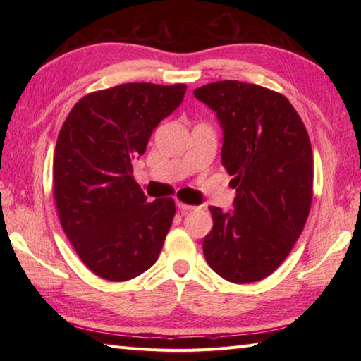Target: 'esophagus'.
Here are the masks:
<instances>
[{"mask_svg":"<svg viewBox=\"0 0 361 361\" xmlns=\"http://www.w3.org/2000/svg\"><path fill=\"white\" fill-rule=\"evenodd\" d=\"M176 206H178V209H180L181 212H188V211H192V209H194V206L186 204V203H181V202L176 203Z\"/></svg>","mask_w":361,"mask_h":361,"instance_id":"34e87169","label":"esophagus"}]
</instances>
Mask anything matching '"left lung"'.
Instances as JSON below:
<instances>
[{"label":"left lung","instance_id":"1","mask_svg":"<svg viewBox=\"0 0 361 361\" xmlns=\"http://www.w3.org/2000/svg\"><path fill=\"white\" fill-rule=\"evenodd\" d=\"M194 96L216 111L224 130L221 164L234 175L233 209L209 206L214 226L203 255L221 278H267L290 255L309 217L312 145L286 96L239 80L214 82Z\"/></svg>","mask_w":361,"mask_h":361}]
</instances>
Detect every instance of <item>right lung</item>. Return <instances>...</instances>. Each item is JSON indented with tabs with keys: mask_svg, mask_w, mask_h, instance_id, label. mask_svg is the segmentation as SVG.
<instances>
[{
	"mask_svg": "<svg viewBox=\"0 0 361 361\" xmlns=\"http://www.w3.org/2000/svg\"><path fill=\"white\" fill-rule=\"evenodd\" d=\"M185 83H124L73 106L54 153V197L82 262L113 282L157 262L175 216L172 198L147 203L133 178L150 135L183 102Z\"/></svg>",
	"mask_w": 361,
	"mask_h": 361,
	"instance_id": "1",
	"label": "right lung"
}]
</instances>
